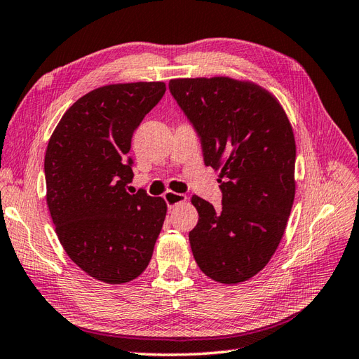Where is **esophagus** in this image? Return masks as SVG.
Here are the masks:
<instances>
[{
	"instance_id": "34e87169",
	"label": "esophagus",
	"mask_w": 359,
	"mask_h": 359,
	"mask_svg": "<svg viewBox=\"0 0 359 359\" xmlns=\"http://www.w3.org/2000/svg\"><path fill=\"white\" fill-rule=\"evenodd\" d=\"M165 201H167V205L170 209L177 208L179 205H183L188 201V197L185 194H180V192H174V191H167L163 194Z\"/></svg>"
}]
</instances>
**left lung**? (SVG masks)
I'll list each match as a JSON object with an SVG mask.
<instances>
[{
	"label": "left lung",
	"mask_w": 359,
	"mask_h": 359,
	"mask_svg": "<svg viewBox=\"0 0 359 359\" xmlns=\"http://www.w3.org/2000/svg\"><path fill=\"white\" fill-rule=\"evenodd\" d=\"M170 90L194 124L206 167L219 171L223 206L192 196L189 232L200 270L215 282L249 280L269 264L296 196V141L279 100L252 80L172 79Z\"/></svg>",
	"instance_id": "8db88e82"
}]
</instances>
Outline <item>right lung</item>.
I'll list each match as a JSON object with an SVG mask.
<instances>
[{
  "instance_id": "obj_1",
  "label": "right lung",
  "mask_w": 359,
  "mask_h": 359,
  "mask_svg": "<svg viewBox=\"0 0 359 359\" xmlns=\"http://www.w3.org/2000/svg\"><path fill=\"white\" fill-rule=\"evenodd\" d=\"M163 81L100 86L63 116L45 151L47 205L67 255L104 283L136 279L149 265L167 203L128 194L133 132L159 103Z\"/></svg>"
}]
</instances>
